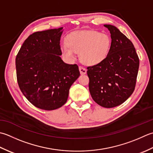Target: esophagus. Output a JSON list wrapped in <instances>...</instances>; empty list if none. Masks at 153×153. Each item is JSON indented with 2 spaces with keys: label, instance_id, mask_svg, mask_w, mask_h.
I'll list each match as a JSON object with an SVG mask.
<instances>
[{
  "label": "esophagus",
  "instance_id": "1",
  "mask_svg": "<svg viewBox=\"0 0 153 153\" xmlns=\"http://www.w3.org/2000/svg\"><path fill=\"white\" fill-rule=\"evenodd\" d=\"M79 71L81 74H85L86 73V69L85 67H83L82 66L79 67Z\"/></svg>",
  "mask_w": 153,
  "mask_h": 153
}]
</instances>
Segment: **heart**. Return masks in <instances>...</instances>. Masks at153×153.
Segmentation results:
<instances>
[{
    "instance_id": "b5f03b06",
    "label": "heart",
    "mask_w": 153,
    "mask_h": 153,
    "mask_svg": "<svg viewBox=\"0 0 153 153\" xmlns=\"http://www.w3.org/2000/svg\"><path fill=\"white\" fill-rule=\"evenodd\" d=\"M67 45H63L62 54L68 60L75 58V52L84 64L94 66L104 61L110 53L111 39L106 33L98 31L81 30L68 34Z\"/></svg>"
}]
</instances>
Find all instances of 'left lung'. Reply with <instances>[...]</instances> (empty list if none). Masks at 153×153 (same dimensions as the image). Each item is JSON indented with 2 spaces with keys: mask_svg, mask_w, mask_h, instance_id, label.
Returning a JSON list of instances; mask_svg holds the SVG:
<instances>
[{
  "mask_svg": "<svg viewBox=\"0 0 153 153\" xmlns=\"http://www.w3.org/2000/svg\"><path fill=\"white\" fill-rule=\"evenodd\" d=\"M111 33V47L107 58L87 67L89 90L101 106H117L133 94L136 85L139 59L132 42L116 26L105 24Z\"/></svg>",
  "mask_w": 153,
  "mask_h": 153,
  "instance_id": "obj_1",
  "label": "left lung"
}]
</instances>
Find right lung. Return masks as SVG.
Wrapping results in <instances>:
<instances>
[{
  "mask_svg": "<svg viewBox=\"0 0 153 153\" xmlns=\"http://www.w3.org/2000/svg\"><path fill=\"white\" fill-rule=\"evenodd\" d=\"M63 27L32 33L16 57L18 86L31 104L53 110L67 101L71 85L79 76L78 65L62 60L60 47Z\"/></svg>",
  "mask_w": 153,
  "mask_h": 153,
  "instance_id": "1",
  "label": "right lung"
}]
</instances>
